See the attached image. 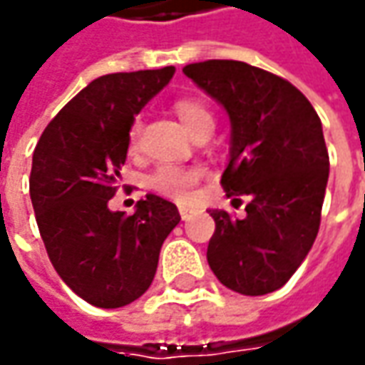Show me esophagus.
I'll return each mask as SVG.
<instances>
[{
	"instance_id": "obj_1",
	"label": "esophagus",
	"mask_w": 365,
	"mask_h": 365,
	"mask_svg": "<svg viewBox=\"0 0 365 365\" xmlns=\"http://www.w3.org/2000/svg\"><path fill=\"white\" fill-rule=\"evenodd\" d=\"M180 215H182V220H190L192 217V210L185 207V205H180Z\"/></svg>"
}]
</instances>
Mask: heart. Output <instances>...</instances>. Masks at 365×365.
Wrapping results in <instances>:
<instances>
[{
  "label": "heart",
  "mask_w": 365,
  "mask_h": 365,
  "mask_svg": "<svg viewBox=\"0 0 365 365\" xmlns=\"http://www.w3.org/2000/svg\"><path fill=\"white\" fill-rule=\"evenodd\" d=\"M173 110L178 118L183 121V125L192 133H197L202 128H214V115L212 111L203 106L202 101L192 98H180L173 103ZM140 135V120H135L130 128V145L135 148ZM202 178L200 170L183 168L175 163H163L150 175V187L153 192L162 193L175 202H187L193 195V187L197 185Z\"/></svg>",
  "instance_id": "heart-1"
}]
</instances>
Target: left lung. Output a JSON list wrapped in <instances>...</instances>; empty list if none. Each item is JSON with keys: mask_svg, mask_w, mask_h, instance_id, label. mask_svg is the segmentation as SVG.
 Here are the masks:
<instances>
[{"mask_svg": "<svg viewBox=\"0 0 365 365\" xmlns=\"http://www.w3.org/2000/svg\"><path fill=\"white\" fill-rule=\"evenodd\" d=\"M183 73L222 103L232 123L227 197H247L244 220L212 210L207 264L244 296L276 292L316 242L329 175L322 121L287 79L234 59L190 63ZM242 202V200H237Z\"/></svg>", "mask_w": 365, "mask_h": 365, "instance_id": "obj_1", "label": "left lung"}]
</instances>
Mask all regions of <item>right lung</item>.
Listing matches in <instances>:
<instances>
[{
  "mask_svg": "<svg viewBox=\"0 0 365 365\" xmlns=\"http://www.w3.org/2000/svg\"><path fill=\"white\" fill-rule=\"evenodd\" d=\"M175 68L110 73L63 106L37 141L29 195L59 277L96 307H121L148 292L163 240L180 224L172 202L148 193L133 215L111 212L130 128Z\"/></svg>",
  "mask_w": 365,
  "mask_h": 365,
  "instance_id": "right-lung-1",
  "label": "right lung"
}]
</instances>
